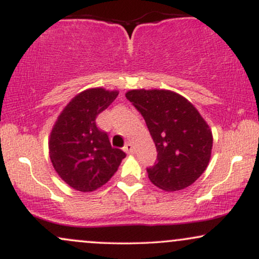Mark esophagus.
<instances>
[{
  "label": "esophagus",
  "instance_id": "obj_1",
  "mask_svg": "<svg viewBox=\"0 0 259 259\" xmlns=\"http://www.w3.org/2000/svg\"><path fill=\"white\" fill-rule=\"evenodd\" d=\"M123 150L125 151V152L127 153V154H132V153H134V146L132 144H126L125 146L123 147Z\"/></svg>",
  "mask_w": 259,
  "mask_h": 259
}]
</instances>
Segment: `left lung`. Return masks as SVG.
Returning a JSON list of instances; mask_svg holds the SVG:
<instances>
[{
    "mask_svg": "<svg viewBox=\"0 0 259 259\" xmlns=\"http://www.w3.org/2000/svg\"><path fill=\"white\" fill-rule=\"evenodd\" d=\"M125 97L144 117L157 148L148 179L164 191L194 184L206 170L213 136L208 124L185 97L169 90H130Z\"/></svg>",
    "mask_w": 259,
    "mask_h": 259,
    "instance_id": "8db88e82",
    "label": "left lung"
}]
</instances>
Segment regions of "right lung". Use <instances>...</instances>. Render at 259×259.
Returning <instances> with one entry per match:
<instances>
[{
    "mask_svg": "<svg viewBox=\"0 0 259 259\" xmlns=\"http://www.w3.org/2000/svg\"><path fill=\"white\" fill-rule=\"evenodd\" d=\"M118 91L102 88L80 92L59 114L49 148L53 168L74 190L95 191L118 170L126 156L111 146L108 135L96 125V118L117 99Z\"/></svg>",
    "mask_w": 259,
    "mask_h": 259,
    "instance_id": "1",
    "label": "right lung"
}]
</instances>
